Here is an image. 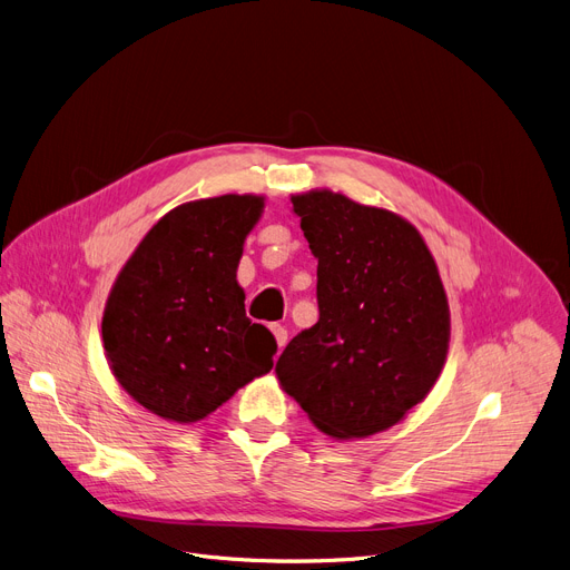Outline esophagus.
<instances>
[{"instance_id":"esophagus-1","label":"esophagus","mask_w":570,"mask_h":570,"mask_svg":"<svg viewBox=\"0 0 570 570\" xmlns=\"http://www.w3.org/2000/svg\"><path fill=\"white\" fill-rule=\"evenodd\" d=\"M272 331H274V336H276L278 350L283 352V347L287 345V328H285V326H281V324H272Z\"/></svg>"}]
</instances>
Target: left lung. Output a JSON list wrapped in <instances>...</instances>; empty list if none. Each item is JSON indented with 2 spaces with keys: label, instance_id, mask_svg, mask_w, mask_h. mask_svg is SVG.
<instances>
[{
  "label": "left lung",
  "instance_id": "obj_1",
  "mask_svg": "<svg viewBox=\"0 0 570 570\" xmlns=\"http://www.w3.org/2000/svg\"><path fill=\"white\" fill-rule=\"evenodd\" d=\"M292 205L317 257L320 320L289 341L276 375L322 432L367 438L419 405L442 373L449 304L438 264L391 212L331 190Z\"/></svg>",
  "mask_w": 570,
  "mask_h": 570
}]
</instances>
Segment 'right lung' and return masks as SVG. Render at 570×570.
<instances>
[{
	"label": "right lung",
	"instance_id": "right-lung-1",
	"mask_svg": "<svg viewBox=\"0 0 570 570\" xmlns=\"http://www.w3.org/2000/svg\"><path fill=\"white\" fill-rule=\"evenodd\" d=\"M264 199L220 195L165 214L121 269L104 315L119 384L149 412L193 423L269 373L274 333L246 317L237 266Z\"/></svg>",
	"mask_w": 570,
	"mask_h": 570
}]
</instances>
